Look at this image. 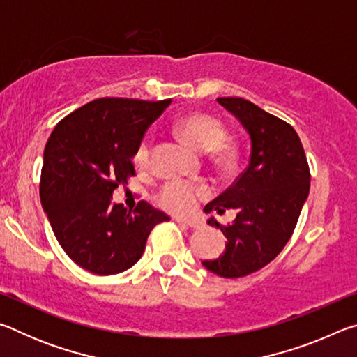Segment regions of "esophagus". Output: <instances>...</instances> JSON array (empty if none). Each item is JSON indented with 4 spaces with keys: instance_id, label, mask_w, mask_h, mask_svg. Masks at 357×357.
I'll use <instances>...</instances> for the list:
<instances>
[{
    "instance_id": "obj_1",
    "label": "esophagus",
    "mask_w": 357,
    "mask_h": 357,
    "mask_svg": "<svg viewBox=\"0 0 357 357\" xmlns=\"http://www.w3.org/2000/svg\"><path fill=\"white\" fill-rule=\"evenodd\" d=\"M176 220L178 223H181V225H187V227H190V228H200V227H203V223L200 222V220H190V219H179V217H176Z\"/></svg>"
}]
</instances>
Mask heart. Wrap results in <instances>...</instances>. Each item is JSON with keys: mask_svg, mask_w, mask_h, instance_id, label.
I'll return each mask as SVG.
<instances>
[{"mask_svg": "<svg viewBox=\"0 0 357 357\" xmlns=\"http://www.w3.org/2000/svg\"><path fill=\"white\" fill-rule=\"evenodd\" d=\"M178 134L183 140L200 151H213L220 160H227V153L220 144L225 142L227 130L219 119L208 113H190L178 121ZM151 159V137L146 135L138 144L134 160L138 168H146ZM211 195V189L204 183L172 179L160 187L155 200L165 211L174 214H189L197 203Z\"/></svg>", "mask_w": 357, "mask_h": 357, "instance_id": "1", "label": "heart"}]
</instances>
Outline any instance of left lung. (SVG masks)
<instances>
[{
    "instance_id": "1",
    "label": "left lung",
    "mask_w": 357,
    "mask_h": 357,
    "mask_svg": "<svg viewBox=\"0 0 357 357\" xmlns=\"http://www.w3.org/2000/svg\"><path fill=\"white\" fill-rule=\"evenodd\" d=\"M217 102L236 116L252 140L250 160L236 181L204 206L206 213L236 209V219L220 225L227 250L217 259H204V268L225 279L257 273L283 250L309 197L310 170L298 134L285 121L243 98Z\"/></svg>"
}]
</instances>
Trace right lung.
Returning <instances> with one entry per match:
<instances>
[{
	"label": "right lung",
	"instance_id": "obj_1",
	"mask_svg": "<svg viewBox=\"0 0 357 357\" xmlns=\"http://www.w3.org/2000/svg\"><path fill=\"white\" fill-rule=\"evenodd\" d=\"M172 99L102 98L63 118L45 144L39 193L59 245L89 273L118 274L142 258L165 213L140 200L135 209L112 202L135 176L134 154L144 132Z\"/></svg>",
	"mask_w": 357,
	"mask_h": 357
}]
</instances>
